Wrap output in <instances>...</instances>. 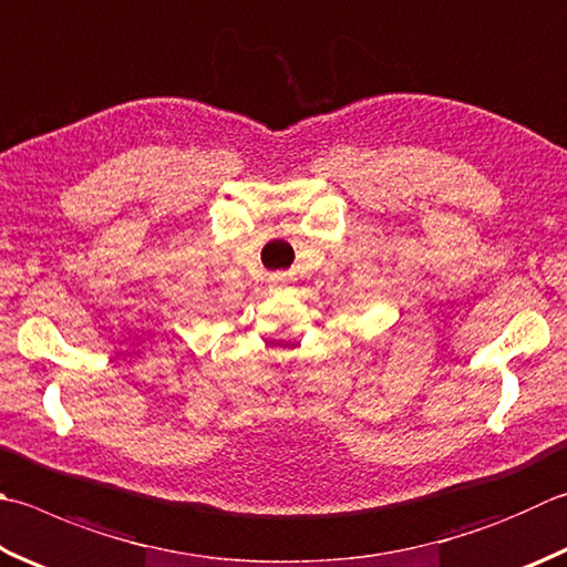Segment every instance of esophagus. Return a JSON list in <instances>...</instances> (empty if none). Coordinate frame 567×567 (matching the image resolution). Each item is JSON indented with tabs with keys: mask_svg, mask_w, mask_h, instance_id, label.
I'll list each match as a JSON object with an SVG mask.
<instances>
[{
	"mask_svg": "<svg viewBox=\"0 0 567 567\" xmlns=\"http://www.w3.org/2000/svg\"><path fill=\"white\" fill-rule=\"evenodd\" d=\"M288 284V279H286V274H274L271 276V288L274 291H281V288Z\"/></svg>",
	"mask_w": 567,
	"mask_h": 567,
	"instance_id": "esophagus-1",
	"label": "esophagus"
}]
</instances>
